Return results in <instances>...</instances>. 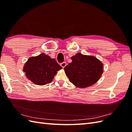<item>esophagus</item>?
<instances>
[{
    "label": "esophagus",
    "instance_id": "34e87169",
    "mask_svg": "<svg viewBox=\"0 0 132 132\" xmlns=\"http://www.w3.org/2000/svg\"><path fill=\"white\" fill-rule=\"evenodd\" d=\"M67 65V63L65 62H63L61 64V66L63 68H64L65 66Z\"/></svg>",
    "mask_w": 132,
    "mask_h": 132
}]
</instances>
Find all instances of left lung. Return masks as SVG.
<instances>
[{
  "label": "left lung",
  "mask_w": 132,
  "mask_h": 132,
  "mask_svg": "<svg viewBox=\"0 0 132 132\" xmlns=\"http://www.w3.org/2000/svg\"><path fill=\"white\" fill-rule=\"evenodd\" d=\"M64 67L69 81L78 87L85 88L96 82L103 73V64L94 56L77 53Z\"/></svg>",
  "instance_id": "left-lung-1"
}]
</instances>
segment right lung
Masks as SVG:
<instances>
[{
    "instance_id": "obj_1",
    "label": "right lung",
    "mask_w": 132,
    "mask_h": 132,
    "mask_svg": "<svg viewBox=\"0 0 132 132\" xmlns=\"http://www.w3.org/2000/svg\"><path fill=\"white\" fill-rule=\"evenodd\" d=\"M61 69L62 67L55 59H52L49 55L42 53L28 59L23 70L26 78L32 82L38 85H44L52 81L57 71Z\"/></svg>"
}]
</instances>
